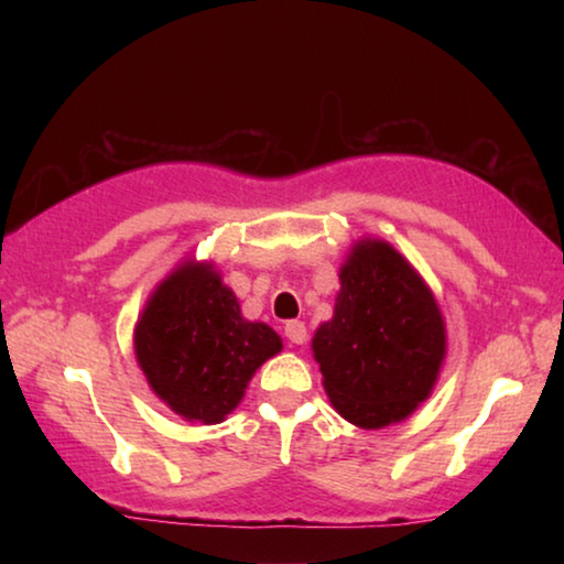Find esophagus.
Instances as JSON below:
<instances>
[{
  "label": "esophagus",
  "mask_w": 564,
  "mask_h": 564,
  "mask_svg": "<svg viewBox=\"0 0 564 564\" xmlns=\"http://www.w3.org/2000/svg\"><path fill=\"white\" fill-rule=\"evenodd\" d=\"M284 336H288L292 344H305V338H307L305 323L303 321H288V323H284Z\"/></svg>",
  "instance_id": "34e87169"
}]
</instances>
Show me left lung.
<instances>
[{
    "label": "left lung",
    "mask_w": 564,
    "mask_h": 564,
    "mask_svg": "<svg viewBox=\"0 0 564 564\" xmlns=\"http://www.w3.org/2000/svg\"><path fill=\"white\" fill-rule=\"evenodd\" d=\"M338 280L313 357L336 411L359 429H384L434 390L446 354L442 311L411 261L380 238L354 243Z\"/></svg>",
    "instance_id": "8db88e82"
}]
</instances>
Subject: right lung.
Segmentation results:
<instances>
[{"mask_svg":"<svg viewBox=\"0 0 564 564\" xmlns=\"http://www.w3.org/2000/svg\"><path fill=\"white\" fill-rule=\"evenodd\" d=\"M133 346L151 390L176 415L210 426L241 403L253 372L282 351V338L243 318L213 264L187 259L153 290Z\"/></svg>","mask_w":564,"mask_h":564,"instance_id":"right-lung-1","label":"right lung"}]
</instances>
